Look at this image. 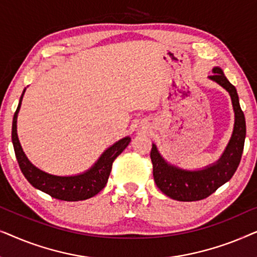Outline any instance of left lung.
Here are the masks:
<instances>
[{
	"mask_svg": "<svg viewBox=\"0 0 257 257\" xmlns=\"http://www.w3.org/2000/svg\"><path fill=\"white\" fill-rule=\"evenodd\" d=\"M210 79L224 87L231 97L235 125L226 151L215 165L202 171H184L168 165L158 152L156 145L151 150L154 181L164 194L178 201H198L208 198L220 186L226 184L236 172L243 152L245 138V119L238 103L236 89L223 75L220 68L213 69Z\"/></svg>",
	"mask_w": 257,
	"mask_h": 257,
	"instance_id": "left-lung-1",
	"label": "left lung"
}]
</instances>
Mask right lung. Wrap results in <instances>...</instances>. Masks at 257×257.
<instances>
[{"mask_svg":"<svg viewBox=\"0 0 257 257\" xmlns=\"http://www.w3.org/2000/svg\"><path fill=\"white\" fill-rule=\"evenodd\" d=\"M24 91L26 89L23 90L19 106H17V110L14 114L12 127V140L14 150H15V156L24 177L35 188L47 193L52 198L63 200V201H80V200L90 199L98 194L106 185L112 170V164H113L115 158L127 147L131 139L126 137V138L115 143L114 145H112L110 149H107L101 154L99 160L94 164V166L83 174L75 175V177H57V175L45 173V172L35 167L28 160L22 147H21L19 137H17V113H19Z\"/></svg>","mask_w":257,"mask_h":257,"instance_id":"obj_1","label":"right lung"}]
</instances>
